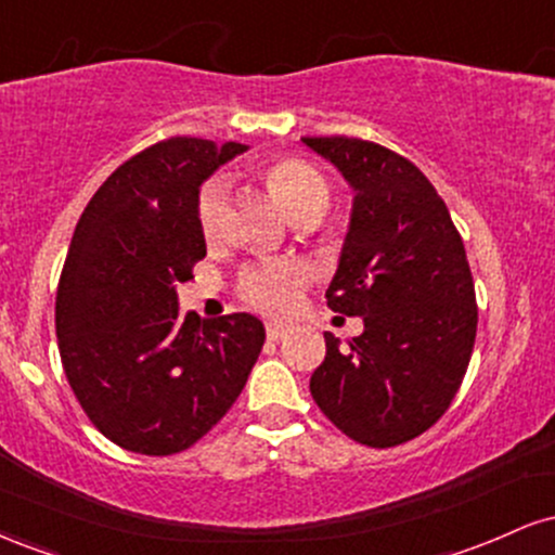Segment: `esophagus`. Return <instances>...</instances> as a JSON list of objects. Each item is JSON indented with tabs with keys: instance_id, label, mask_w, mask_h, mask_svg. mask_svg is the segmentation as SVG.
<instances>
[{
	"instance_id": "esophagus-1",
	"label": "esophagus",
	"mask_w": 555,
	"mask_h": 555,
	"mask_svg": "<svg viewBox=\"0 0 555 555\" xmlns=\"http://www.w3.org/2000/svg\"><path fill=\"white\" fill-rule=\"evenodd\" d=\"M266 334H269L271 341H279L289 334V328H286L284 323H266Z\"/></svg>"
}]
</instances>
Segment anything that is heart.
Listing matches in <instances>:
<instances>
[{
    "label": "heart",
    "instance_id": "1",
    "mask_svg": "<svg viewBox=\"0 0 555 555\" xmlns=\"http://www.w3.org/2000/svg\"><path fill=\"white\" fill-rule=\"evenodd\" d=\"M266 180L292 219H299V216L321 219L331 206L328 180L313 164L302 162V158H279L269 167ZM195 211L201 232L208 240H214L224 227L227 214V182L221 177H214L203 184L201 193H197ZM308 282L310 271L299 260H269V263H260L256 269L242 273L240 295L263 313L289 315L302 299Z\"/></svg>",
    "mask_w": 555,
    "mask_h": 555
}]
</instances>
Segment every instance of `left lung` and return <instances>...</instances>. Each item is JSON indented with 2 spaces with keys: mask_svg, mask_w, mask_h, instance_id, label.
Instances as JSON below:
<instances>
[{
  "mask_svg": "<svg viewBox=\"0 0 555 555\" xmlns=\"http://www.w3.org/2000/svg\"><path fill=\"white\" fill-rule=\"evenodd\" d=\"M354 190L328 308L365 331L310 378L315 404L352 441L417 438L460 391L477 334L475 284L449 208L410 158L360 138H302Z\"/></svg>",
  "mask_w": 555,
  "mask_h": 555,
  "instance_id": "1",
  "label": "left lung"
}]
</instances>
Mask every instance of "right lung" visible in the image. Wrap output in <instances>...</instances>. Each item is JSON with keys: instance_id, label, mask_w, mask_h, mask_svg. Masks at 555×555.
<instances>
[{"instance_id": "obj_1", "label": "right lung", "mask_w": 555, "mask_h": 555, "mask_svg": "<svg viewBox=\"0 0 555 555\" xmlns=\"http://www.w3.org/2000/svg\"><path fill=\"white\" fill-rule=\"evenodd\" d=\"M245 151L169 138L114 169L69 242L56 339L88 420L127 451L169 456L227 415L266 341L256 315H180L177 286L206 258L201 184Z\"/></svg>"}]
</instances>
